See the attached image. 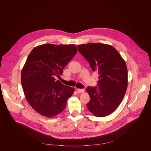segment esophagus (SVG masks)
<instances>
[{"mask_svg":"<svg viewBox=\"0 0 151 151\" xmlns=\"http://www.w3.org/2000/svg\"><path fill=\"white\" fill-rule=\"evenodd\" d=\"M77 92L78 93H82L84 92V89H77Z\"/></svg>","mask_w":151,"mask_h":151,"instance_id":"esophagus-1","label":"esophagus"}]
</instances>
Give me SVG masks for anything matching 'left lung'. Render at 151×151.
I'll list each match as a JSON object with an SVG mask.
<instances>
[{"label": "left lung", "mask_w": 151, "mask_h": 151, "mask_svg": "<svg viewBox=\"0 0 151 151\" xmlns=\"http://www.w3.org/2000/svg\"><path fill=\"white\" fill-rule=\"evenodd\" d=\"M78 51L98 73L97 87L86 89L90 97L88 109L96 116L104 117L114 112L121 103L128 85L125 61L112 46L89 43L78 45Z\"/></svg>", "instance_id": "1"}]
</instances>
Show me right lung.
I'll use <instances>...</instances> for the list:
<instances>
[{
    "mask_svg": "<svg viewBox=\"0 0 151 151\" xmlns=\"http://www.w3.org/2000/svg\"><path fill=\"white\" fill-rule=\"evenodd\" d=\"M77 52L75 45L44 44L34 48L21 71V81L26 99L42 116L52 118L65 109L75 89L55 77Z\"/></svg>",
    "mask_w": 151,
    "mask_h": 151,
    "instance_id": "obj_1",
    "label": "right lung"
}]
</instances>
